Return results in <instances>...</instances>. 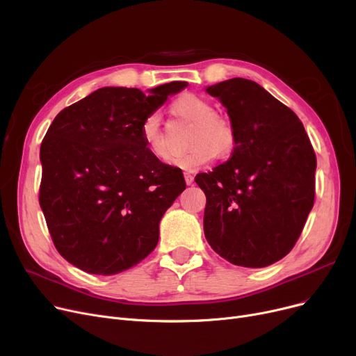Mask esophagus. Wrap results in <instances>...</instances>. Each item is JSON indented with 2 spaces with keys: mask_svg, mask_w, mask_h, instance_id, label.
<instances>
[{
  "mask_svg": "<svg viewBox=\"0 0 356 356\" xmlns=\"http://www.w3.org/2000/svg\"><path fill=\"white\" fill-rule=\"evenodd\" d=\"M193 175L192 173H184V180H186V184H192L193 183Z\"/></svg>",
  "mask_w": 356,
  "mask_h": 356,
  "instance_id": "obj_1",
  "label": "esophagus"
}]
</instances>
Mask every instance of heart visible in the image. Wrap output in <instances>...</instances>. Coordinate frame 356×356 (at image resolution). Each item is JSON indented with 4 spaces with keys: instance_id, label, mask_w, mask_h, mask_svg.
Here are the masks:
<instances>
[{
    "instance_id": "1",
    "label": "heart",
    "mask_w": 356,
    "mask_h": 356,
    "mask_svg": "<svg viewBox=\"0 0 356 356\" xmlns=\"http://www.w3.org/2000/svg\"><path fill=\"white\" fill-rule=\"evenodd\" d=\"M173 115L193 123L189 144L192 148L170 160V164L188 172L205 167L215 156L228 157L237 144V131L228 118L216 113L215 106L205 97L184 92L170 104ZM141 140L154 159L165 161L170 149L161 128L159 113H149L141 125Z\"/></svg>"
}]
</instances>
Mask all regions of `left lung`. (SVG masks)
I'll return each instance as SVG.
<instances>
[{"label":"left lung","mask_w":356,"mask_h":356,"mask_svg":"<svg viewBox=\"0 0 356 356\" xmlns=\"http://www.w3.org/2000/svg\"><path fill=\"white\" fill-rule=\"evenodd\" d=\"M237 131L228 161L195 181L205 192V237L229 264L265 268L285 257L314 205L316 152L302 123L252 80L207 88Z\"/></svg>","instance_id":"obj_1"}]
</instances>
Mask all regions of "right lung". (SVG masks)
<instances>
[{
  "mask_svg": "<svg viewBox=\"0 0 356 356\" xmlns=\"http://www.w3.org/2000/svg\"><path fill=\"white\" fill-rule=\"evenodd\" d=\"M188 83L103 87L54 119L40 147L39 204L59 254L95 275H116L159 243L160 221L186 189L180 168L141 140L144 119Z\"/></svg>",
  "mask_w": 356,
  "mask_h": 356,
  "instance_id": "right-lung-1",
  "label": "right lung"
}]
</instances>
